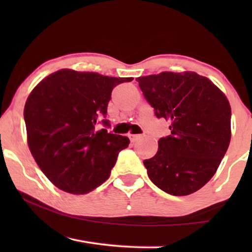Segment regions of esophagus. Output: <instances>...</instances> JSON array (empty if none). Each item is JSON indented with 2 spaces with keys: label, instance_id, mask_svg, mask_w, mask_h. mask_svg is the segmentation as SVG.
I'll list each match as a JSON object with an SVG mask.
<instances>
[{
  "label": "esophagus",
  "instance_id": "esophagus-1",
  "mask_svg": "<svg viewBox=\"0 0 252 252\" xmlns=\"http://www.w3.org/2000/svg\"><path fill=\"white\" fill-rule=\"evenodd\" d=\"M128 137L130 140V142H135V141H137L140 139V135H137V134H128Z\"/></svg>",
  "mask_w": 252,
  "mask_h": 252
}]
</instances>
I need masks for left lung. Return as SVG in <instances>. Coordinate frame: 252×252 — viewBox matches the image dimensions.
<instances>
[{"mask_svg": "<svg viewBox=\"0 0 252 252\" xmlns=\"http://www.w3.org/2000/svg\"><path fill=\"white\" fill-rule=\"evenodd\" d=\"M158 118L170 122L171 135L143 161L150 180L167 194L201 189L218 170L228 149L232 110L226 95L196 72H161L136 79Z\"/></svg>", "mask_w": 252, "mask_h": 252, "instance_id": "left-lung-1", "label": "left lung"}]
</instances>
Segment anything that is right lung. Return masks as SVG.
<instances>
[{
	"label": "right lung",
	"mask_w": 252,
	"mask_h": 252,
	"mask_svg": "<svg viewBox=\"0 0 252 252\" xmlns=\"http://www.w3.org/2000/svg\"><path fill=\"white\" fill-rule=\"evenodd\" d=\"M133 78L62 68L41 80L24 109L27 143L44 175L62 190L82 195L108 180L127 136L98 129L111 92ZM108 126V120H103Z\"/></svg>",
	"instance_id": "add662e5"
}]
</instances>
